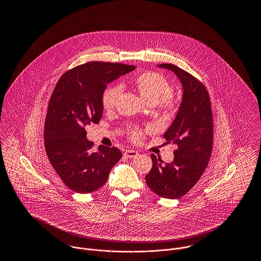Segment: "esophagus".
Here are the masks:
<instances>
[{
    "mask_svg": "<svg viewBox=\"0 0 261 261\" xmlns=\"http://www.w3.org/2000/svg\"><path fill=\"white\" fill-rule=\"evenodd\" d=\"M138 151L136 150H133V149H128L124 152V155L126 158H129V159H135L138 156Z\"/></svg>",
    "mask_w": 261,
    "mask_h": 261,
    "instance_id": "esophagus-1",
    "label": "esophagus"
}]
</instances>
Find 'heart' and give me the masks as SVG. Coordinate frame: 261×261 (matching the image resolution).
<instances>
[{
  "label": "heart",
  "instance_id": "b5f03b06",
  "mask_svg": "<svg viewBox=\"0 0 261 261\" xmlns=\"http://www.w3.org/2000/svg\"><path fill=\"white\" fill-rule=\"evenodd\" d=\"M133 85L136 88L141 98L149 105L158 103L162 109L170 110L175 106L176 100L170 92L171 87L167 79L153 71H146L137 75L133 79ZM122 93L120 85H112L107 88L101 96V105L106 111H112ZM129 136L134 141L141 139L142 133L137 129L129 130Z\"/></svg>",
  "mask_w": 261,
  "mask_h": 261
}]
</instances>
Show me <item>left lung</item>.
<instances>
[{"label": "left lung", "instance_id": "left-lung-1", "mask_svg": "<svg viewBox=\"0 0 261 261\" xmlns=\"http://www.w3.org/2000/svg\"><path fill=\"white\" fill-rule=\"evenodd\" d=\"M159 66L173 71L183 87L179 111L163 136L178 149L170 163L162 164V159L151 154L152 168L146 182L158 196L178 199L196 185L210 162L213 141L211 99L206 88L193 75L171 63Z\"/></svg>", "mask_w": 261, "mask_h": 261}]
</instances>
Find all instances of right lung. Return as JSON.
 <instances>
[{
	"label": "right lung",
	"instance_id": "obj_1",
	"mask_svg": "<svg viewBox=\"0 0 261 261\" xmlns=\"http://www.w3.org/2000/svg\"><path fill=\"white\" fill-rule=\"evenodd\" d=\"M135 68L117 62H87L62 74L54 89L45 120V149L56 172L76 193L98 190L121 159L115 147L92 151L94 143L87 140L85 127L99 123L107 85Z\"/></svg>",
	"mask_w": 261,
	"mask_h": 261
}]
</instances>
